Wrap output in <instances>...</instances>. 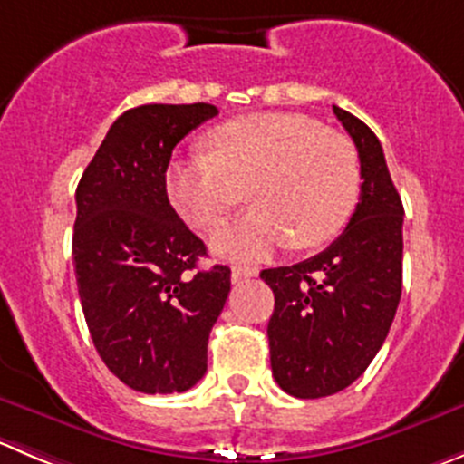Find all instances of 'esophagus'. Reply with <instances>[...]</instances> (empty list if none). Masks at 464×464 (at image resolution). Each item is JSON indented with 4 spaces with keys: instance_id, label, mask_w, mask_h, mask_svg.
<instances>
[{
    "instance_id": "34e87169",
    "label": "esophagus",
    "mask_w": 464,
    "mask_h": 464,
    "mask_svg": "<svg viewBox=\"0 0 464 464\" xmlns=\"http://www.w3.org/2000/svg\"><path fill=\"white\" fill-rule=\"evenodd\" d=\"M257 276V268L250 266H232V282H241V280H250V277Z\"/></svg>"
}]
</instances>
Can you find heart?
<instances>
[{
	"mask_svg": "<svg viewBox=\"0 0 464 464\" xmlns=\"http://www.w3.org/2000/svg\"><path fill=\"white\" fill-rule=\"evenodd\" d=\"M360 157L342 131L303 113L262 111L220 122L207 152L170 163L166 188L179 214L214 227L246 200L257 205L211 237L216 253L262 259L289 244H325L346 225L360 196Z\"/></svg>",
	"mask_w": 464,
	"mask_h": 464,
	"instance_id": "b5f03b06",
	"label": "heart"
}]
</instances>
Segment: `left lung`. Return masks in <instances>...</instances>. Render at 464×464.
I'll list each match as a JSON object with an SVG mask.
<instances>
[{"instance_id": "left-lung-1", "label": "left lung", "mask_w": 464, "mask_h": 464, "mask_svg": "<svg viewBox=\"0 0 464 464\" xmlns=\"http://www.w3.org/2000/svg\"><path fill=\"white\" fill-rule=\"evenodd\" d=\"M333 111L357 148L360 202L324 253L259 273L276 295L266 330L273 378L295 399L337 394L367 372L403 286V202L381 140L353 113Z\"/></svg>"}]
</instances>
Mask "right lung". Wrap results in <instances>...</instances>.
<instances>
[{"label": "right lung", "mask_w": 464, "mask_h": 464, "mask_svg": "<svg viewBox=\"0 0 464 464\" xmlns=\"http://www.w3.org/2000/svg\"><path fill=\"white\" fill-rule=\"evenodd\" d=\"M218 116L214 104H143L122 113L77 187L79 298L113 376L143 394L187 392L229 294V268H198L207 248L166 193L175 145Z\"/></svg>", "instance_id": "right-lung-1"}]
</instances>
